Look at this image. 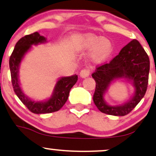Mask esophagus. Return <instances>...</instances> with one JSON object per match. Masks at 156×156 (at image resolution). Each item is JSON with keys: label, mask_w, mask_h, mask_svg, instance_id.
Instances as JSON below:
<instances>
[{"label": "esophagus", "mask_w": 156, "mask_h": 156, "mask_svg": "<svg viewBox=\"0 0 156 156\" xmlns=\"http://www.w3.org/2000/svg\"><path fill=\"white\" fill-rule=\"evenodd\" d=\"M90 74V69L89 68H85L83 69L80 73V76L81 78H86V77H88Z\"/></svg>", "instance_id": "obj_1"}]
</instances>
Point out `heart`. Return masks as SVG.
Here are the masks:
<instances>
[{"instance_id":"obj_1","label":"heart","mask_w":156,"mask_h":156,"mask_svg":"<svg viewBox=\"0 0 156 156\" xmlns=\"http://www.w3.org/2000/svg\"><path fill=\"white\" fill-rule=\"evenodd\" d=\"M80 46L82 49H92V60L95 62H102L106 59L113 51L112 42L107 38H102L101 37L92 34H86L80 38Z\"/></svg>"}]
</instances>
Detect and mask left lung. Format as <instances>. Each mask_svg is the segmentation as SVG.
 Masks as SVG:
<instances>
[{
    "instance_id": "8db88e82",
    "label": "left lung",
    "mask_w": 156,
    "mask_h": 156,
    "mask_svg": "<svg viewBox=\"0 0 156 156\" xmlns=\"http://www.w3.org/2000/svg\"><path fill=\"white\" fill-rule=\"evenodd\" d=\"M150 59L139 41L133 39L121 50L108 63L98 66L92 76L96 82L93 101L102 113L114 116H125L131 112L145 94L148 85ZM132 80L135 87L133 98L124 105L112 107L103 99L109 84L116 78Z\"/></svg>"
}]
</instances>
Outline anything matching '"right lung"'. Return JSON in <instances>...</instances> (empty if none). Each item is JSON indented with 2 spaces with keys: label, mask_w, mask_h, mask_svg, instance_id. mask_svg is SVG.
<instances>
[{
  "label": "right lung",
  "mask_w": 156,
  "mask_h": 156,
  "mask_svg": "<svg viewBox=\"0 0 156 156\" xmlns=\"http://www.w3.org/2000/svg\"><path fill=\"white\" fill-rule=\"evenodd\" d=\"M46 42V39L38 32L25 36L15 44L14 51L9 58V68L12 83L15 94L21 102L34 114H48L58 111L67 102L69 91L78 80V76L64 77L57 81L53 95L45 102H35L23 94L20 87L18 80V69L21 60L25 53L31 47L32 44Z\"/></svg>",
  "instance_id": "add662e5"
}]
</instances>
